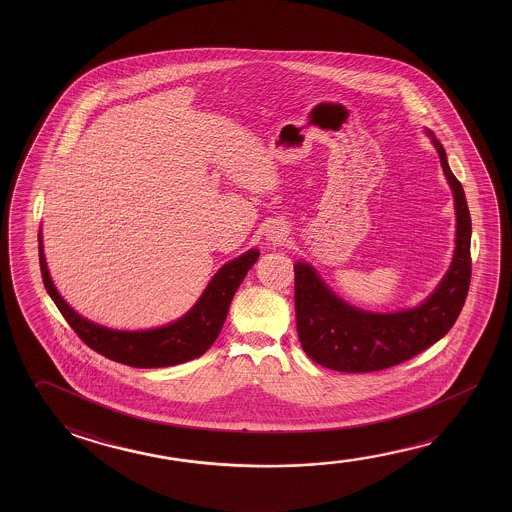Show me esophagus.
I'll return each instance as SVG.
<instances>
[{
	"mask_svg": "<svg viewBox=\"0 0 512 512\" xmlns=\"http://www.w3.org/2000/svg\"><path fill=\"white\" fill-rule=\"evenodd\" d=\"M264 235H266V239H268L269 243H284L285 237L289 235V228H287V225L282 223V221H273V223H269L266 230H264Z\"/></svg>",
	"mask_w": 512,
	"mask_h": 512,
	"instance_id": "obj_1",
	"label": "esophagus"
}]
</instances>
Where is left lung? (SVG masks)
Masks as SVG:
<instances>
[{
  "label": "left lung",
  "instance_id": "1",
  "mask_svg": "<svg viewBox=\"0 0 512 512\" xmlns=\"http://www.w3.org/2000/svg\"><path fill=\"white\" fill-rule=\"evenodd\" d=\"M428 137L439 153L455 205V250L436 289L412 309L373 312L339 298L309 262L294 264L296 328L303 352L328 369L368 373L409 361L448 334L466 302L471 280V218L464 189L448 166L443 144Z\"/></svg>",
  "mask_w": 512,
  "mask_h": 512
}]
</instances>
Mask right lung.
I'll use <instances>...</instances> for the list:
<instances>
[{
    "instance_id": "1",
    "label": "right lung",
    "mask_w": 512,
    "mask_h": 512,
    "mask_svg": "<svg viewBox=\"0 0 512 512\" xmlns=\"http://www.w3.org/2000/svg\"><path fill=\"white\" fill-rule=\"evenodd\" d=\"M259 255V250L252 248L223 264L218 273L210 278L198 302L173 323L148 330H114L80 316L60 296L48 271L42 248V234L39 230L42 282L51 300L62 312V316L94 352L105 355L110 361L121 362L134 368L176 366L182 362L193 361L207 352L218 339L237 287L257 262Z\"/></svg>"
}]
</instances>
